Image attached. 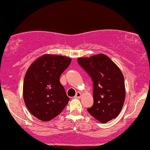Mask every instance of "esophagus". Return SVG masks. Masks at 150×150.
Listing matches in <instances>:
<instances>
[{"label":"esophagus","mask_w":150,"mask_h":150,"mask_svg":"<svg viewBox=\"0 0 150 150\" xmlns=\"http://www.w3.org/2000/svg\"><path fill=\"white\" fill-rule=\"evenodd\" d=\"M81 97H82V94H81L80 92H77L76 93V94H75V98H78V99L81 98Z\"/></svg>","instance_id":"esophagus-1"}]
</instances>
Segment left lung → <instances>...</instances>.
Instances as JSON below:
<instances>
[{
	"label": "left lung",
	"mask_w": 150,
	"mask_h": 150,
	"mask_svg": "<svg viewBox=\"0 0 150 150\" xmlns=\"http://www.w3.org/2000/svg\"><path fill=\"white\" fill-rule=\"evenodd\" d=\"M79 64L93 82L94 104L87 111L101 123L116 118L124 104V77L120 68L106 55L78 58Z\"/></svg>",
	"instance_id": "1"
}]
</instances>
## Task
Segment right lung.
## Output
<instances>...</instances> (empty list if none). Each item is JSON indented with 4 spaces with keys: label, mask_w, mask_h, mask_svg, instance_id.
Listing matches in <instances>:
<instances>
[{
    "label": "right lung",
    "mask_w": 150,
    "mask_h": 150,
    "mask_svg": "<svg viewBox=\"0 0 150 150\" xmlns=\"http://www.w3.org/2000/svg\"><path fill=\"white\" fill-rule=\"evenodd\" d=\"M71 58L45 54L38 58L26 72L23 98L30 112L43 121L61 113L70 98L60 82V76L69 66Z\"/></svg>",
    "instance_id": "right-lung-1"
}]
</instances>
